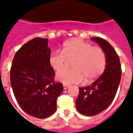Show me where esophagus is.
Instances as JSON below:
<instances>
[{"mask_svg": "<svg viewBox=\"0 0 133 133\" xmlns=\"http://www.w3.org/2000/svg\"><path fill=\"white\" fill-rule=\"evenodd\" d=\"M69 85H66V84H63V89L64 90H66L67 88H68Z\"/></svg>", "mask_w": 133, "mask_h": 133, "instance_id": "esophagus-1", "label": "esophagus"}]
</instances>
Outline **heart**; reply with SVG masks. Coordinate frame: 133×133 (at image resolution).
Returning a JSON list of instances; mask_svg holds the SVG:
<instances>
[{
  "label": "heart",
  "instance_id": "heart-1",
  "mask_svg": "<svg viewBox=\"0 0 133 133\" xmlns=\"http://www.w3.org/2000/svg\"><path fill=\"white\" fill-rule=\"evenodd\" d=\"M67 59H72V69H65L57 73L56 79L65 84L79 83L85 78L86 81H93L105 70L106 56L104 51L79 38L65 42L62 51H55L50 54L49 63L54 70L64 67Z\"/></svg>",
  "mask_w": 133,
  "mask_h": 133
}]
</instances>
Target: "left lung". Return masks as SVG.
Masks as SVG:
<instances>
[{"instance_id":"left-lung-1","label":"left lung","mask_w":133,"mask_h":133,"mask_svg":"<svg viewBox=\"0 0 133 133\" xmlns=\"http://www.w3.org/2000/svg\"><path fill=\"white\" fill-rule=\"evenodd\" d=\"M91 39L97 42L104 51L106 65L99 79L90 85L79 88L76 107L79 112L85 116L96 115L111 104L122 77L119 57L113 47L103 38L92 37Z\"/></svg>"}]
</instances>
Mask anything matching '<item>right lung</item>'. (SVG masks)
Instances as JSON below:
<instances>
[{"instance_id": "obj_1", "label": "right lung", "mask_w": 133, "mask_h": 133, "mask_svg": "<svg viewBox=\"0 0 133 133\" xmlns=\"http://www.w3.org/2000/svg\"><path fill=\"white\" fill-rule=\"evenodd\" d=\"M48 45V38L38 37L26 43L16 52L10 70L11 88L20 107L40 119L55 112L56 99L63 90L62 83L54 81Z\"/></svg>"}]
</instances>
